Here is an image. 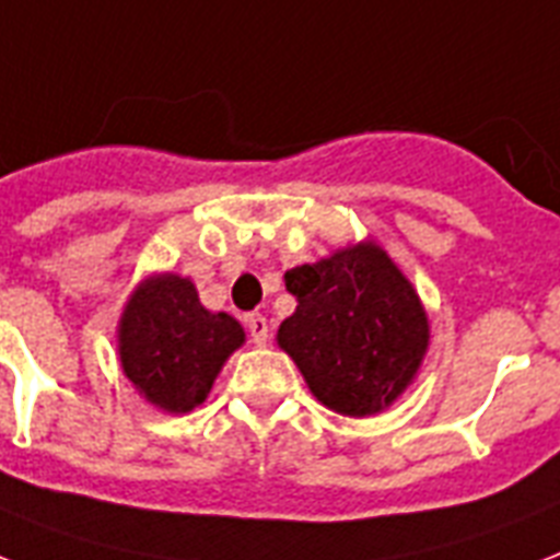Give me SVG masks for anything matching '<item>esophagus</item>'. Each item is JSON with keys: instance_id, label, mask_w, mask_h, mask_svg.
Segmentation results:
<instances>
[{"instance_id": "obj_1", "label": "esophagus", "mask_w": 560, "mask_h": 560, "mask_svg": "<svg viewBox=\"0 0 560 560\" xmlns=\"http://www.w3.org/2000/svg\"><path fill=\"white\" fill-rule=\"evenodd\" d=\"M247 330H249V339L256 345H267V336H270V325L261 313H249L247 316Z\"/></svg>"}]
</instances>
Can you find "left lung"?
<instances>
[{"mask_svg":"<svg viewBox=\"0 0 560 560\" xmlns=\"http://www.w3.org/2000/svg\"><path fill=\"white\" fill-rule=\"evenodd\" d=\"M284 284L295 311L279 325L276 342L322 406L371 417L411 388L431 342L429 313L376 241L293 267Z\"/></svg>","mask_w":560,"mask_h":560,"instance_id":"obj_1","label":"left lung"}]
</instances>
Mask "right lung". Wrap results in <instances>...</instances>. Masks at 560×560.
<instances>
[{
  "mask_svg": "<svg viewBox=\"0 0 560 560\" xmlns=\"http://www.w3.org/2000/svg\"><path fill=\"white\" fill-rule=\"evenodd\" d=\"M247 334L230 313L207 311L192 279L152 272L131 290L117 322V357L149 406L189 413Z\"/></svg>",
  "mask_w": 560,
  "mask_h": 560,
  "instance_id": "right-lung-1",
  "label": "right lung"
}]
</instances>
